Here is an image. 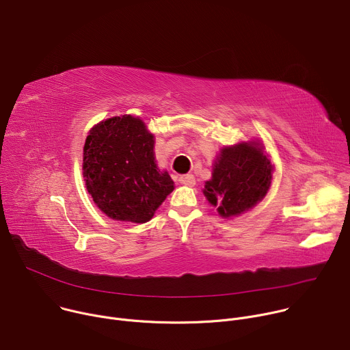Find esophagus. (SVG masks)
Listing matches in <instances>:
<instances>
[{
  "mask_svg": "<svg viewBox=\"0 0 350 350\" xmlns=\"http://www.w3.org/2000/svg\"><path fill=\"white\" fill-rule=\"evenodd\" d=\"M180 183L188 187H193L195 185V177L192 174H184L180 177Z\"/></svg>",
  "mask_w": 350,
  "mask_h": 350,
  "instance_id": "obj_1",
  "label": "esophagus"
}]
</instances>
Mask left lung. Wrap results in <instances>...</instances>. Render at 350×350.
Wrapping results in <instances>:
<instances>
[{
  "label": "left lung",
  "mask_w": 350,
  "mask_h": 350,
  "mask_svg": "<svg viewBox=\"0 0 350 350\" xmlns=\"http://www.w3.org/2000/svg\"><path fill=\"white\" fill-rule=\"evenodd\" d=\"M273 169L259 139L223 146L215 159L212 178L205 181L202 192L221 217L239 216L267 195Z\"/></svg>",
  "instance_id": "left-lung-1"
}]
</instances>
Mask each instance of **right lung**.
<instances>
[{"mask_svg":"<svg viewBox=\"0 0 350 350\" xmlns=\"http://www.w3.org/2000/svg\"><path fill=\"white\" fill-rule=\"evenodd\" d=\"M155 135L135 116L96 123L85 138L83 177L94 204L118 221L146 223L174 189L155 159Z\"/></svg>","mask_w":350,"mask_h":350,"instance_id":"obj_1","label":"right lung"}]
</instances>
